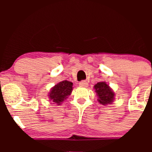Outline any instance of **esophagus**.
I'll list each match as a JSON object with an SVG mask.
<instances>
[{"label": "esophagus", "mask_w": 152, "mask_h": 152, "mask_svg": "<svg viewBox=\"0 0 152 152\" xmlns=\"http://www.w3.org/2000/svg\"><path fill=\"white\" fill-rule=\"evenodd\" d=\"M79 86L81 87H87L88 86V83H87L86 81L83 80V81L79 82Z\"/></svg>", "instance_id": "obj_1"}]
</instances>
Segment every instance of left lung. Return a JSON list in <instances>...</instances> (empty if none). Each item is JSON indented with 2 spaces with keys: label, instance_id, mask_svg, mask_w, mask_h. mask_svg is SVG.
<instances>
[{
  "label": "left lung",
  "instance_id": "8db88e82",
  "mask_svg": "<svg viewBox=\"0 0 152 152\" xmlns=\"http://www.w3.org/2000/svg\"><path fill=\"white\" fill-rule=\"evenodd\" d=\"M99 96V102L102 104H111L114 97V92L105 82H99L94 86Z\"/></svg>",
  "mask_w": 152,
  "mask_h": 152
}]
</instances>
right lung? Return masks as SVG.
Segmentation results:
<instances>
[{"instance_id":"add662e5","label":"right lung","mask_w":152,"mask_h":152,"mask_svg":"<svg viewBox=\"0 0 152 152\" xmlns=\"http://www.w3.org/2000/svg\"><path fill=\"white\" fill-rule=\"evenodd\" d=\"M73 83L68 81H63L52 88L49 94V98L56 104H60L72 91Z\"/></svg>"}]
</instances>
